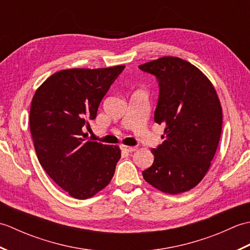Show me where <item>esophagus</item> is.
<instances>
[{
  "instance_id": "34e87169",
  "label": "esophagus",
  "mask_w": 250,
  "mask_h": 250,
  "mask_svg": "<svg viewBox=\"0 0 250 250\" xmlns=\"http://www.w3.org/2000/svg\"><path fill=\"white\" fill-rule=\"evenodd\" d=\"M121 149L122 151H125V152H133L137 149V147L135 146H125V145H121Z\"/></svg>"
}]
</instances>
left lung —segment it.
I'll list each match as a JSON object with an SVG mask.
<instances>
[{
    "instance_id": "left-lung-1",
    "label": "left lung",
    "mask_w": 250,
    "mask_h": 250,
    "mask_svg": "<svg viewBox=\"0 0 250 250\" xmlns=\"http://www.w3.org/2000/svg\"><path fill=\"white\" fill-rule=\"evenodd\" d=\"M155 75L160 94L155 121L166 126L143 177L153 188L178 194L194 188L210 167L219 144L222 108L213 83L190 62L162 57L139 66Z\"/></svg>"
}]
</instances>
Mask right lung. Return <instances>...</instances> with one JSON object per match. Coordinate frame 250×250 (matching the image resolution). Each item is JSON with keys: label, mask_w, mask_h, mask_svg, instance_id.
Instances as JSON below:
<instances>
[{"label": "right lung", "mask_w": 250, "mask_h": 250, "mask_svg": "<svg viewBox=\"0 0 250 250\" xmlns=\"http://www.w3.org/2000/svg\"><path fill=\"white\" fill-rule=\"evenodd\" d=\"M125 65L68 68L37 88L30 109V131L41 166L71 196L86 200L103 190L121 157L119 146L86 141L83 129Z\"/></svg>", "instance_id": "right-lung-1"}]
</instances>
